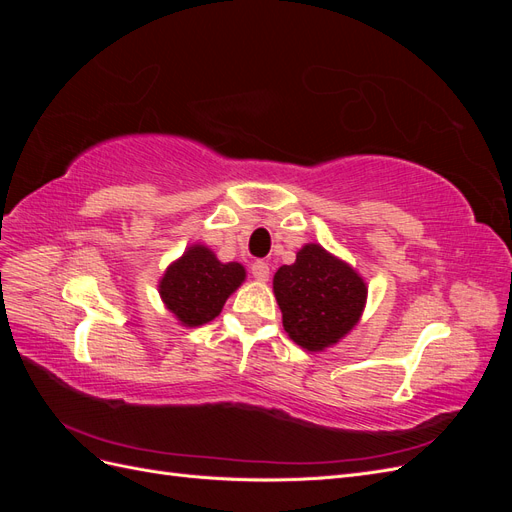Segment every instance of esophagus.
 <instances>
[{"instance_id":"34e87169","label":"esophagus","mask_w":512,"mask_h":512,"mask_svg":"<svg viewBox=\"0 0 512 512\" xmlns=\"http://www.w3.org/2000/svg\"><path fill=\"white\" fill-rule=\"evenodd\" d=\"M252 275H254V280H258V282H267L269 280V265H267V262L256 260L252 265Z\"/></svg>"}]
</instances>
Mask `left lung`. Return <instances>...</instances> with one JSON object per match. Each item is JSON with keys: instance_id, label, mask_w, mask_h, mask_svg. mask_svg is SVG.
<instances>
[{"instance_id": "8db88e82", "label": "left lung", "mask_w": 512, "mask_h": 512, "mask_svg": "<svg viewBox=\"0 0 512 512\" xmlns=\"http://www.w3.org/2000/svg\"><path fill=\"white\" fill-rule=\"evenodd\" d=\"M273 292L288 337L309 352L348 335L367 301L363 277L318 243L303 245L292 265L277 269Z\"/></svg>"}]
</instances>
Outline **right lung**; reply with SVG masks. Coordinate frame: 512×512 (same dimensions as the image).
<instances>
[{"mask_svg": "<svg viewBox=\"0 0 512 512\" xmlns=\"http://www.w3.org/2000/svg\"><path fill=\"white\" fill-rule=\"evenodd\" d=\"M245 280L239 262H220L205 245H192L160 280V297L183 327H200L220 316L226 299Z\"/></svg>", "mask_w": 512, "mask_h": 512, "instance_id": "add662e5", "label": "right lung"}]
</instances>
